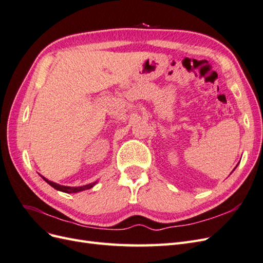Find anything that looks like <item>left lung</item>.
<instances>
[{"label": "left lung", "mask_w": 263, "mask_h": 263, "mask_svg": "<svg viewBox=\"0 0 263 263\" xmlns=\"http://www.w3.org/2000/svg\"><path fill=\"white\" fill-rule=\"evenodd\" d=\"M237 165H238V164H237ZM237 165H236V166H237ZM235 169H236V168H235ZM235 169H234V170H235ZM234 170H233V171H234Z\"/></svg>", "instance_id": "left-lung-1"}]
</instances>
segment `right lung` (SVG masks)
Returning a JSON list of instances; mask_svg holds the SVG:
<instances>
[{"instance_id": "right-lung-1", "label": "right lung", "mask_w": 263, "mask_h": 263, "mask_svg": "<svg viewBox=\"0 0 263 263\" xmlns=\"http://www.w3.org/2000/svg\"><path fill=\"white\" fill-rule=\"evenodd\" d=\"M42 178L48 183L49 185H51L53 189L58 190V191H61V192H65V193H77V192H80V191H84V190H89L91 187H93L95 184H97V182H93V183H90V184H86V185H83V186H65V185H60V184H57V183L54 182H51L49 181L48 179H46L42 176Z\"/></svg>"}]
</instances>
